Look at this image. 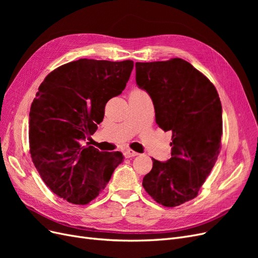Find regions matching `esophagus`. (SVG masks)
I'll return each instance as SVG.
<instances>
[{
    "mask_svg": "<svg viewBox=\"0 0 258 258\" xmlns=\"http://www.w3.org/2000/svg\"><path fill=\"white\" fill-rule=\"evenodd\" d=\"M124 155H126L127 158H131V157H136V156L139 155V153L132 151V150H130V148H129V150H127L126 153H124Z\"/></svg>",
    "mask_w": 258,
    "mask_h": 258,
    "instance_id": "esophagus-1",
    "label": "esophagus"
}]
</instances>
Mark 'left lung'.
I'll list each match as a JSON object with an SVG mask.
<instances>
[{"label": "left lung", "instance_id": "left-lung-1", "mask_svg": "<svg viewBox=\"0 0 258 258\" xmlns=\"http://www.w3.org/2000/svg\"><path fill=\"white\" fill-rule=\"evenodd\" d=\"M136 82L153 100L156 122L172 131L168 161L153 159L143 187L158 204L173 208L197 197L221 151L222 104L207 77L181 58L137 62Z\"/></svg>", "mask_w": 258, "mask_h": 258}]
</instances>
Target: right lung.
Listing matches in <instances>:
<instances>
[{"instance_id":"1","label":"right lung","mask_w":258,"mask_h":258,"mask_svg":"<svg viewBox=\"0 0 258 258\" xmlns=\"http://www.w3.org/2000/svg\"><path fill=\"white\" fill-rule=\"evenodd\" d=\"M134 61L80 59L45 77L30 108L32 161L45 184L70 204L87 205L122 162L120 152H100L81 142L103 120L106 102L120 95Z\"/></svg>"}]
</instances>
